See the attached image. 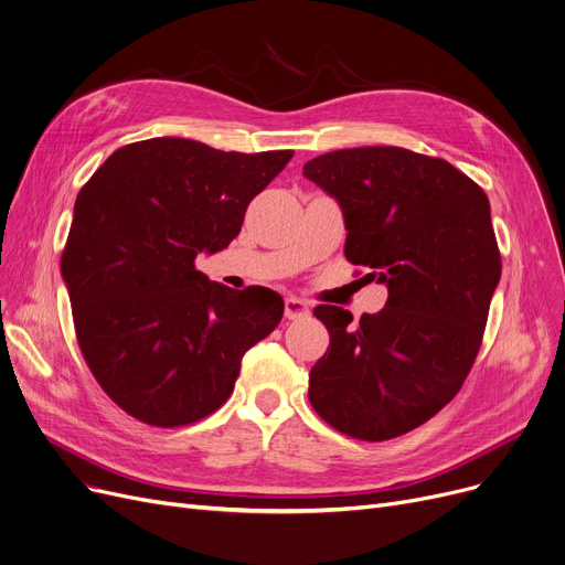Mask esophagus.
Wrapping results in <instances>:
<instances>
[{
    "label": "esophagus",
    "mask_w": 565,
    "mask_h": 565,
    "mask_svg": "<svg viewBox=\"0 0 565 565\" xmlns=\"http://www.w3.org/2000/svg\"><path fill=\"white\" fill-rule=\"evenodd\" d=\"M284 313L288 320H300V318H307L309 316V305L300 298H286V305H284Z\"/></svg>",
    "instance_id": "34e87169"
}]
</instances>
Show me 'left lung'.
<instances>
[{
  "instance_id": "left-lung-1",
  "label": "left lung",
  "mask_w": 565,
  "mask_h": 565,
  "mask_svg": "<svg viewBox=\"0 0 565 565\" xmlns=\"http://www.w3.org/2000/svg\"><path fill=\"white\" fill-rule=\"evenodd\" d=\"M343 211L345 258L390 288L377 313L320 305L330 348L309 401L343 435L392 439L462 387L483 341L501 256L486 192L439 158L398 146L343 148L302 171Z\"/></svg>"
}]
</instances>
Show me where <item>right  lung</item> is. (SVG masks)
I'll use <instances>...</instances> for the list:
<instances>
[{
  "mask_svg": "<svg viewBox=\"0 0 565 565\" xmlns=\"http://www.w3.org/2000/svg\"><path fill=\"white\" fill-rule=\"evenodd\" d=\"M290 158L156 137L118 148L79 190L62 256L75 334L130 417L160 428L207 417L231 396L243 354L279 324L275 290L226 288L194 260L228 247Z\"/></svg>",
  "mask_w": 565,
  "mask_h": 565,
  "instance_id": "1",
  "label": "right lung"
}]
</instances>
